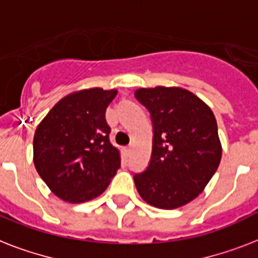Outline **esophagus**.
Here are the masks:
<instances>
[{
    "label": "esophagus",
    "instance_id": "1",
    "mask_svg": "<svg viewBox=\"0 0 258 258\" xmlns=\"http://www.w3.org/2000/svg\"><path fill=\"white\" fill-rule=\"evenodd\" d=\"M131 150H133V146H128V147L125 148V152H128L130 154V152H131Z\"/></svg>",
    "mask_w": 258,
    "mask_h": 258
}]
</instances>
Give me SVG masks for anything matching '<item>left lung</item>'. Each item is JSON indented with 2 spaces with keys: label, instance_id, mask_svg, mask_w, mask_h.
Listing matches in <instances>:
<instances>
[{
  "label": "left lung",
  "instance_id": "left-lung-1",
  "mask_svg": "<svg viewBox=\"0 0 258 258\" xmlns=\"http://www.w3.org/2000/svg\"><path fill=\"white\" fill-rule=\"evenodd\" d=\"M135 95L154 122L150 164L134 177L136 189L155 208H180L202 194L219 167L223 147L216 118L181 87H140Z\"/></svg>",
  "mask_w": 258,
  "mask_h": 258
}]
</instances>
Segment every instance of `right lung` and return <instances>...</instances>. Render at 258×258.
I'll return each instance as SVG.
<instances>
[{
  "label": "right lung",
  "instance_id": "add662e5",
  "mask_svg": "<svg viewBox=\"0 0 258 258\" xmlns=\"http://www.w3.org/2000/svg\"><path fill=\"white\" fill-rule=\"evenodd\" d=\"M118 90L83 89L58 100L33 140V162L46 185L68 203L98 198L120 168V151L108 138L106 108Z\"/></svg>",
  "mask_w": 258,
  "mask_h": 258
}]
</instances>
